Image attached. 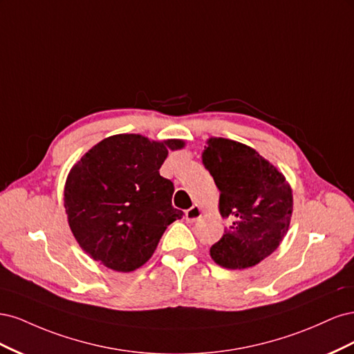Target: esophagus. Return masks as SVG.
<instances>
[{"label":"esophagus","mask_w":354,"mask_h":354,"mask_svg":"<svg viewBox=\"0 0 354 354\" xmlns=\"http://www.w3.org/2000/svg\"><path fill=\"white\" fill-rule=\"evenodd\" d=\"M186 221L187 223H195L196 220H199L202 217V209L199 205H194L190 209L186 211Z\"/></svg>","instance_id":"34e87169"}]
</instances>
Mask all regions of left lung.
Here are the masks:
<instances>
[{"instance_id":"left-lung-1","label":"left lung","mask_w":354,"mask_h":354,"mask_svg":"<svg viewBox=\"0 0 354 354\" xmlns=\"http://www.w3.org/2000/svg\"><path fill=\"white\" fill-rule=\"evenodd\" d=\"M202 162L220 190L218 211L233 221L209 248L229 270L254 267L281 245L292 217V189L285 176L255 149L211 137Z\"/></svg>"}]
</instances>
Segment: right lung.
I'll return each instance as SVG.
<instances>
[{
	"instance_id": "right-lung-1",
	"label": "right lung",
	"mask_w": 354,
	"mask_h": 354,
	"mask_svg": "<svg viewBox=\"0 0 354 354\" xmlns=\"http://www.w3.org/2000/svg\"><path fill=\"white\" fill-rule=\"evenodd\" d=\"M185 146L180 138L116 134L71 168L63 192L68 223L93 260L127 273L151 259L165 229L183 217L171 203L174 185L159 168L168 151Z\"/></svg>"
}]
</instances>
